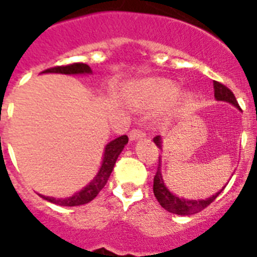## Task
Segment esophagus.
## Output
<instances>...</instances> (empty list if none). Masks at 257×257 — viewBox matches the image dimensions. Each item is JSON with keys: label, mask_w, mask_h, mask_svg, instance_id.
I'll list each match as a JSON object with an SVG mask.
<instances>
[{"label": "esophagus", "mask_w": 257, "mask_h": 257, "mask_svg": "<svg viewBox=\"0 0 257 257\" xmlns=\"http://www.w3.org/2000/svg\"><path fill=\"white\" fill-rule=\"evenodd\" d=\"M143 137H145V133L141 129H132L129 132V139H131V141H136L139 139H143Z\"/></svg>", "instance_id": "obj_1"}]
</instances>
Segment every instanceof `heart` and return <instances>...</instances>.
<instances>
[{"instance_id":"b5f03b06","label":"heart","mask_w":257,"mask_h":257,"mask_svg":"<svg viewBox=\"0 0 257 257\" xmlns=\"http://www.w3.org/2000/svg\"><path fill=\"white\" fill-rule=\"evenodd\" d=\"M179 93V86L168 80H147L129 89V97L133 104L156 106L173 100ZM189 98H185V104Z\"/></svg>"}]
</instances>
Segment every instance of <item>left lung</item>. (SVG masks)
Returning a JSON list of instances; mask_svg holds the SVG:
<instances>
[{"label":"left lung","instance_id":"left-lung-1","mask_svg":"<svg viewBox=\"0 0 257 257\" xmlns=\"http://www.w3.org/2000/svg\"><path fill=\"white\" fill-rule=\"evenodd\" d=\"M213 89H215V98L217 101H225V102H229L236 108H240L237 101H236L235 94L231 92V89H228L227 86L220 84L217 81H213ZM153 143L159 147L160 149H163V140H161V136H156L153 139ZM161 160L159 161V168H157L156 175H155V179H153V193L156 196L157 201L160 203V205L164 209H167L171 213H175V215H183V216H189L195 215L197 212L203 211L204 208H207L209 204L213 201V200L220 195V192L215 193L213 196H211L209 199L205 200H188L183 199V197H179V196L173 195L168 188L165 187L164 180H163V176H161Z\"/></svg>","mask_w":257,"mask_h":257}]
</instances>
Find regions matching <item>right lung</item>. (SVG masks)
I'll list each match as a JSON object with an SVG mask.
<instances>
[{"instance_id": "right-lung-1", "label": "right lung", "mask_w": 257, "mask_h": 257, "mask_svg": "<svg viewBox=\"0 0 257 257\" xmlns=\"http://www.w3.org/2000/svg\"><path fill=\"white\" fill-rule=\"evenodd\" d=\"M42 73H61V74H90L92 69L89 68L86 64H81V62H76V64H70V65L65 66H54V68H49V69L44 70ZM128 144V136H120L112 140L110 143L106 144L104 152V159H102V164L96 175V177L86 185L85 188H82L81 191L74 193L70 197H65V199H54V197H49V196L40 195L44 200L49 201V203L57 204V205H62V207H77V205H82L89 201H92L98 192L105 187V184L108 181L109 176L112 173L113 167L116 164L117 157L120 156V153L122 152L125 145Z\"/></svg>"}]
</instances>
